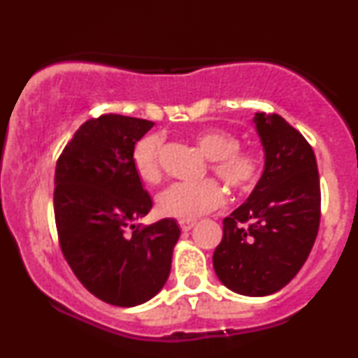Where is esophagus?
Masks as SVG:
<instances>
[{
	"instance_id": "esophagus-1",
	"label": "esophagus",
	"mask_w": 358,
	"mask_h": 358,
	"mask_svg": "<svg viewBox=\"0 0 358 358\" xmlns=\"http://www.w3.org/2000/svg\"><path fill=\"white\" fill-rule=\"evenodd\" d=\"M178 224H180V229H182L183 232H188V231H190V229L195 227L196 222L195 220H180Z\"/></svg>"
}]
</instances>
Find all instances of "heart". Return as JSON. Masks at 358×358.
<instances>
[{"mask_svg":"<svg viewBox=\"0 0 358 358\" xmlns=\"http://www.w3.org/2000/svg\"><path fill=\"white\" fill-rule=\"evenodd\" d=\"M196 146L210 159V170L236 192L250 190L262 175V156L252 148H239V139L224 129H205L195 134ZM163 138L148 134L133 150V165L145 183H158L162 170ZM225 202L224 190L215 180L173 183L156 199L158 212L165 217L193 220L217 210Z\"/></svg>","mask_w":358,"mask_h":358,"instance_id":"b5f03b06","label":"heart"}]
</instances>
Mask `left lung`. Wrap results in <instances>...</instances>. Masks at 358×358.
I'll list each match as a JSON object with an SVG mask.
<instances>
[{
	"instance_id": "obj_1",
	"label": "left lung",
	"mask_w": 358,
	"mask_h": 358,
	"mask_svg": "<svg viewBox=\"0 0 358 358\" xmlns=\"http://www.w3.org/2000/svg\"><path fill=\"white\" fill-rule=\"evenodd\" d=\"M264 171L249 199L224 219L213 252L222 285L244 296H268L303 268L320 227V176L313 148L278 114L256 113Z\"/></svg>"
}]
</instances>
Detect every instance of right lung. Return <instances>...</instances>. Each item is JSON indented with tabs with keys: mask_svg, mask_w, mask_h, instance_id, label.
Wrapping results in <instances>:
<instances>
[{
	"mask_svg": "<svg viewBox=\"0 0 358 358\" xmlns=\"http://www.w3.org/2000/svg\"><path fill=\"white\" fill-rule=\"evenodd\" d=\"M155 122L121 114L85 121L55 168L53 210L62 254L96 298L146 303L165 286L178 224L136 225L153 207L133 165L134 145Z\"/></svg>",
	"mask_w": 358,
	"mask_h": 358,
	"instance_id": "1",
	"label": "right lung"
}]
</instances>
